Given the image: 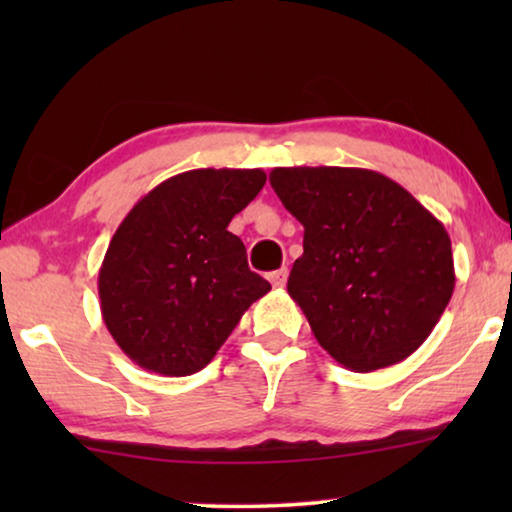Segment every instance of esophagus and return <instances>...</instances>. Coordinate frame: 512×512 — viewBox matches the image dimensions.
<instances>
[{
    "instance_id": "34e87169",
    "label": "esophagus",
    "mask_w": 512,
    "mask_h": 512,
    "mask_svg": "<svg viewBox=\"0 0 512 512\" xmlns=\"http://www.w3.org/2000/svg\"><path fill=\"white\" fill-rule=\"evenodd\" d=\"M286 277H289V270H286V268H279V270L270 272V275H268L270 284L277 286V289H282V286L286 284Z\"/></svg>"
}]
</instances>
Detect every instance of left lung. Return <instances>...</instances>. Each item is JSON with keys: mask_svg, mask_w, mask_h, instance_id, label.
<instances>
[{"mask_svg": "<svg viewBox=\"0 0 512 512\" xmlns=\"http://www.w3.org/2000/svg\"><path fill=\"white\" fill-rule=\"evenodd\" d=\"M270 186L305 228L286 289L319 345L356 373L408 359L454 291L443 223L361 167H275Z\"/></svg>", "mask_w": 512, "mask_h": 512, "instance_id": "1", "label": "left lung"}]
</instances>
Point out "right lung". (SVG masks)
Here are the masks:
<instances>
[{
    "mask_svg": "<svg viewBox=\"0 0 512 512\" xmlns=\"http://www.w3.org/2000/svg\"><path fill=\"white\" fill-rule=\"evenodd\" d=\"M263 184V170L181 172L118 226L97 291L111 338L137 366L167 377L198 373L270 291L228 230Z\"/></svg>",
    "mask_w": 512,
    "mask_h": 512,
    "instance_id": "add662e5",
    "label": "right lung"
}]
</instances>
